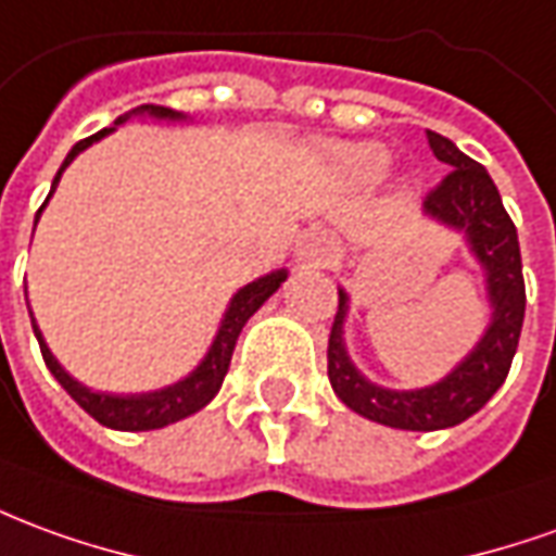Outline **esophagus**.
<instances>
[{
    "mask_svg": "<svg viewBox=\"0 0 556 556\" xmlns=\"http://www.w3.org/2000/svg\"><path fill=\"white\" fill-rule=\"evenodd\" d=\"M333 252H337V247H333V238L328 231H309L298 243V258L306 265H328Z\"/></svg>",
    "mask_w": 556,
    "mask_h": 556,
    "instance_id": "1",
    "label": "esophagus"
}]
</instances>
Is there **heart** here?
I'll use <instances>...</instances> for the list:
<instances>
[{
    "mask_svg": "<svg viewBox=\"0 0 556 556\" xmlns=\"http://www.w3.org/2000/svg\"><path fill=\"white\" fill-rule=\"evenodd\" d=\"M331 162L340 177L352 180V184L370 186L386 177L391 156L382 143H343V147L331 150Z\"/></svg>",
    "mask_w": 556,
    "mask_h": 556,
    "instance_id": "obj_1",
    "label": "heart"
}]
</instances>
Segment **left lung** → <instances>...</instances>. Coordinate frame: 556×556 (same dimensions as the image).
I'll return each mask as SVG.
<instances>
[{"label":"left lung","instance_id":"left-lung-1","mask_svg":"<svg viewBox=\"0 0 556 556\" xmlns=\"http://www.w3.org/2000/svg\"><path fill=\"white\" fill-rule=\"evenodd\" d=\"M427 143L452 174L427 195L425 216L464 238L469 255L481 267L491 318L479 343L440 382L425 388H386L370 382L349 358L343 337L349 291L340 289V306L328 340V379L333 394L352 413L397 430H445L479 413L494 397L496 388L506 382L527 306L518 231L508 219L491 174L437 131H427Z\"/></svg>","mask_w":556,"mask_h":556}]
</instances>
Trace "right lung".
I'll return each instance as SVG.
<instances>
[{
    "instance_id": "right-lung-1",
    "label": "right lung",
    "mask_w": 556,
    "mask_h": 556,
    "mask_svg": "<svg viewBox=\"0 0 556 556\" xmlns=\"http://www.w3.org/2000/svg\"><path fill=\"white\" fill-rule=\"evenodd\" d=\"M135 116H138V119H147V116H150V119H156V123H186V119H189V116L180 114V111H170V108H162V104H141V108H131L129 114L116 116L108 129L89 135V138L77 141L75 147L68 150V156H65V162H62L60 170H56V177H53L50 195H53V192H56V186H60L62 170L68 168V165H72V162H75L87 147H92L96 141H102L104 135L116 131V126L129 123V119H135ZM48 201L41 204V211L48 207ZM41 211L35 213V225H38ZM286 277H289V270H286V267H279V270H270V274H265V277L252 279V282H247L243 289L235 291V294H231V301H228V306H225L223 318H219V331H216V337H213L207 355L198 361L195 370L189 372V376H184V379H177L174 386L156 388V391H141V394L96 391V388L77 382L75 376L65 370L60 361H56V355L50 352V345L45 343V333H41V328L35 325L33 309H29V318H33L35 340H38V345H41V355H45L48 370L56 376V382L72 394V400H75L84 413H89L96 421H99V425L111 427V430H159V427H168L174 425V421H184V418H189V415H195L198 409H204V406L219 394L225 372H228V364H231V355H235V343H238L243 325H247L252 313L265 304L267 298H270V294L286 282Z\"/></svg>"
}]
</instances>
